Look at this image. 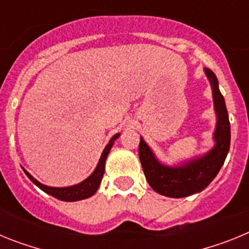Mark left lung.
Returning <instances> with one entry per match:
<instances>
[{"mask_svg":"<svg viewBox=\"0 0 249 249\" xmlns=\"http://www.w3.org/2000/svg\"><path fill=\"white\" fill-rule=\"evenodd\" d=\"M204 71L212 87L214 109L218 120L214 132V148L202 158L192 160L191 163L171 168L162 166L156 160L151 149L141 137L138 155L147 182L156 192L167 197L181 198L204 190L219 172L230 151L231 124L224 98L219 92L215 74L210 68H206Z\"/></svg>","mask_w":249,"mask_h":249,"instance_id":"1","label":"left lung"}]
</instances>
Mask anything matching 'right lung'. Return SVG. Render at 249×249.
Instances as JSON below:
<instances>
[{
	"instance_id": "1",
	"label": "right lung",
	"mask_w": 249,
	"mask_h": 249,
	"mask_svg": "<svg viewBox=\"0 0 249 249\" xmlns=\"http://www.w3.org/2000/svg\"><path fill=\"white\" fill-rule=\"evenodd\" d=\"M120 135H116L112 137V140L109 141V143L106 146L105 151H103L102 156H101V160L98 162L97 167L94 169V172L89 176L86 181L81 182L80 184H76V186L72 187H65V188H54V187H48L45 186V184H41L39 182H37L32 176L30 175L28 172L25 173L27 175V177L30 178L31 181L34 182L38 188L46 192L47 195L52 196L54 198L61 199V201H66V202H74V201H80V199H85L89 198L91 196H93L96 193V191L98 190V187H100L101 181H102V177L105 175V163H106V158L108 156L109 149H111L112 144L114 143V140L118 137Z\"/></svg>"
}]
</instances>
